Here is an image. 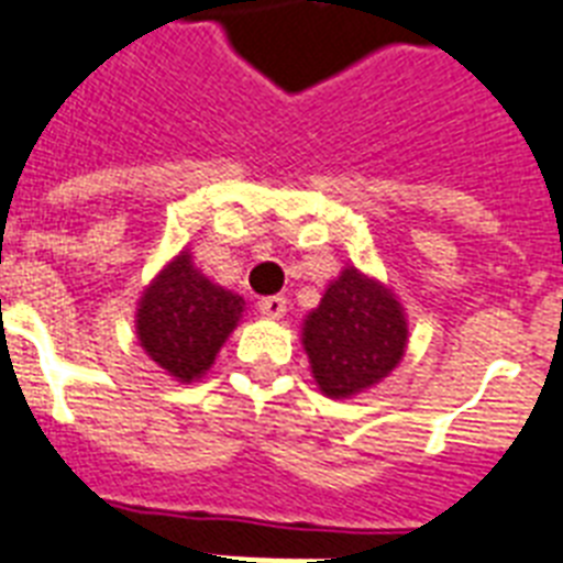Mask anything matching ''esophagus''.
<instances>
[{"label":"esophagus","instance_id":"1","mask_svg":"<svg viewBox=\"0 0 563 563\" xmlns=\"http://www.w3.org/2000/svg\"><path fill=\"white\" fill-rule=\"evenodd\" d=\"M258 310L267 319H282L287 313V299L285 296H264L258 302Z\"/></svg>","mask_w":563,"mask_h":563}]
</instances>
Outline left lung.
Returning <instances> with one entry per match:
<instances>
[{"instance_id": "1", "label": "left lung", "mask_w": 563, "mask_h": 563, "mask_svg": "<svg viewBox=\"0 0 563 563\" xmlns=\"http://www.w3.org/2000/svg\"><path fill=\"white\" fill-rule=\"evenodd\" d=\"M407 317L377 278L345 267L302 322V345L319 393L352 398L380 384L404 357Z\"/></svg>"}]
</instances>
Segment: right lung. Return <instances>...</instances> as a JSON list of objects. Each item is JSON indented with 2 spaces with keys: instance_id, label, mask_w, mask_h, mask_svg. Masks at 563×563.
<instances>
[{
  "instance_id": "1",
  "label": "right lung",
  "mask_w": 563,
  "mask_h": 563,
  "mask_svg": "<svg viewBox=\"0 0 563 563\" xmlns=\"http://www.w3.org/2000/svg\"><path fill=\"white\" fill-rule=\"evenodd\" d=\"M241 313V296L209 282L195 267L191 253H179L139 299V345L165 375L191 384L209 372Z\"/></svg>"
}]
</instances>
